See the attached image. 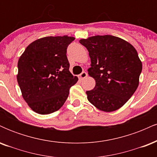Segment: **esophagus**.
<instances>
[{"instance_id":"1","label":"esophagus","mask_w":157,"mask_h":157,"mask_svg":"<svg viewBox=\"0 0 157 157\" xmlns=\"http://www.w3.org/2000/svg\"><path fill=\"white\" fill-rule=\"evenodd\" d=\"M87 77H88V74L86 73V71H82V72L79 75V78H80V80H83V79L86 78Z\"/></svg>"}]
</instances>
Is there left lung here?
Listing matches in <instances>:
<instances>
[{
  "label": "left lung",
  "instance_id": "8db88e82",
  "mask_svg": "<svg viewBox=\"0 0 157 157\" xmlns=\"http://www.w3.org/2000/svg\"><path fill=\"white\" fill-rule=\"evenodd\" d=\"M91 58L90 77L96 82L86 91L88 100L105 112L124 105L139 86L142 64L135 48L112 35H97L80 40Z\"/></svg>",
  "mask_w": 157,
  "mask_h": 157
}]
</instances>
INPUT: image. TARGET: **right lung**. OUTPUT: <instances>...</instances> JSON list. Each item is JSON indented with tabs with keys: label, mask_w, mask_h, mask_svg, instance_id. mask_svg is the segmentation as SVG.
Masks as SVG:
<instances>
[{
	"label": "right lung",
	"mask_w": 157,
	"mask_h": 157,
	"mask_svg": "<svg viewBox=\"0 0 157 157\" xmlns=\"http://www.w3.org/2000/svg\"><path fill=\"white\" fill-rule=\"evenodd\" d=\"M75 39L67 35L42 37L29 45L20 57L17 80L23 98L35 112L49 114L60 109L78 80L69 71L66 56Z\"/></svg>",
	"instance_id": "1"
}]
</instances>
